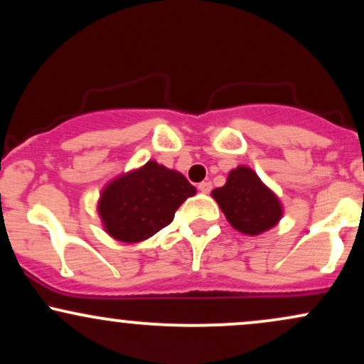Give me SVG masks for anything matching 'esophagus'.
Listing matches in <instances>:
<instances>
[{
	"label": "esophagus",
	"instance_id": "esophagus-1",
	"mask_svg": "<svg viewBox=\"0 0 364 364\" xmlns=\"http://www.w3.org/2000/svg\"><path fill=\"white\" fill-rule=\"evenodd\" d=\"M198 190L202 191V193H208V191L212 190V183H208V181L200 183V185H198Z\"/></svg>",
	"mask_w": 364,
	"mask_h": 364
}]
</instances>
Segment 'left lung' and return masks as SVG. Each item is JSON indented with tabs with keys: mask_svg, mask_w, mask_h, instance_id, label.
<instances>
[{
	"mask_svg": "<svg viewBox=\"0 0 364 364\" xmlns=\"http://www.w3.org/2000/svg\"><path fill=\"white\" fill-rule=\"evenodd\" d=\"M228 223L248 236L269 231L282 219L284 208L279 196L248 166L231 169L225 185L212 190Z\"/></svg>",
	"mask_w": 364,
	"mask_h": 364,
	"instance_id": "1",
	"label": "left lung"
}]
</instances>
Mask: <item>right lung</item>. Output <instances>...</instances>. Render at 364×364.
Instances as JSON below:
<instances>
[{"label":"right lung","mask_w":364,"mask_h":364,"mask_svg":"<svg viewBox=\"0 0 364 364\" xmlns=\"http://www.w3.org/2000/svg\"><path fill=\"white\" fill-rule=\"evenodd\" d=\"M196 188L179 171L149 161L102 188L97 212L104 231L121 243H140L173 223Z\"/></svg>","instance_id":"right-lung-1"}]
</instances>
